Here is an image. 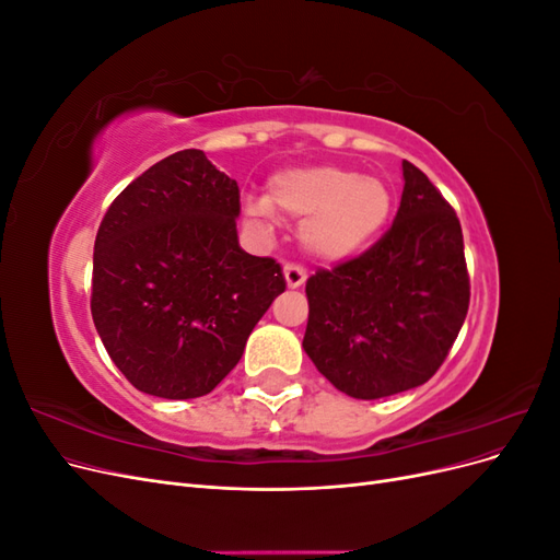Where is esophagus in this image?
I'll use <instances>...</instances> for the list:
<instances>
[{
	"label": "esophagus",
	"mask_w": 560,
	"mask_h": 560,
	"mask_svg": "<svg viewBox=\"0 0 560 560\" xmlns=\"http://www.w3.org/2000/svg\"><path fill=\"white\" fill-rule=\"evenodd\" d=\"M284 280H287V287H290V290H299L301 284H306V270H303L296 264L284 266Z\"/></svg>",
	"instance_id": "1"
}]
</instances>
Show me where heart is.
<instances>
[{"label":"heart","instance_id":"b5f03b06","mask_svg":"<svg viewBox=\"0 0 560 560\" xmlns=\"http://www.w3.org/2000/svg\"><path fill=\"white\" fill-rule=\"evenodd\" d=\"M247 212L259 224L270 212L303 219L299 238L306 252L322 261H346L378 238L393 212V194L352 167L301 165L270 177L264 200Z\"/></svg>","mask_w":560,"mask_h":560}]
</instances>
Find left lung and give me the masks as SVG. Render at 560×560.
I'll list each match as a JSON object with an SVG mask.
<instances>
[{
  "mask_svg": "<svg viewBox=\"0 0 560 560\" xmlns=\"http://www.w3.org/2000/svg\"><path fill=\"white\" fill-rule=\"evenodd\" d=\"M404 191L383 238L306 282L303 336L317 371L354 399L428 383L469 308L463 229L425 173L401 161Z\"/></svg>",
  "mask_w": 560,
  "mask_h": 560,
  "instance_id": "left-lung-1",
  "label": "left lung"
}]
</instances>
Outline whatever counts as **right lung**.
Returning <instances> with one entry per match:
<instances>
[{
    "label": "right lung",
    "mask_w": 560,
    "mask_h": 560,
    "mask_svg": "<svg viewBox=\"0 0 560 560\" xmlns=\"http://www.w3.org/2000/svg\"><path fill=\"white\" fill-rule=\"evenodd\" d=\"M238 217V182L200 149L151 165L109 206L91 313L112 362L142 393H212L284 292L280 264L241 247Z\"/></svg>",
    "instance_id": "right-lung-1"
}]
</instances>
